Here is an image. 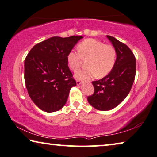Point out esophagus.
Returning a JSON list of instances; mask_svg holds the SVG:
<instances>
[{
	"instance_id": "34e87169",
	"label": "esophagus",
	"mask_w": 157,
	"mask_h": 157,
	"mask_svg": "<svg viewBox=\"0 0 157 157\" xmlns=\"http://www.w3.org/2000/svg\"><path fill=\"white\" fill-rule=\"evenodd\" d=\"M81 81H80V80H77L76 81V84H77V86H80V85L81 84Z\"/></svg>"
}]
</instances>
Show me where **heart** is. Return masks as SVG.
Returning <instances> with one entry per match:
<instances>
[{
    "label": "heart",
    "instance_id": "1",
    "mask_svg": "<svg viewBox=\"0 0 157 157\" xmlns=\"http://www.w3.org/2000/svg\"><path fill=\"white\" fill-rule=\"evenodd\" d=\"M78 52L71 51L67 56L69 67L76 71L86 60L88 67L77 71L74 74L76 79H88L97 76L102 78L108 75L113 68L116 61V51L113 46L104 44L95 39H87L77 47Z\"/></svg>",
    "mask_w": 157,
    "mask_h": 157
}]
</instances>
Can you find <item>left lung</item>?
Listing matches in <instances>:
<instances>
[{
	"label": "left lung",
	"instance_id": "1",
	"mask_svg": "<svg viewBox=\"0 0 157 157\" xmlns=\"http://www.w3.org/2000/svg\"><path fill=\"white\" fill-rule=\"evenodd\" d=\"M116 51V61L111 71L99 81L92 82L94 94L88 97L89 104L99 110H109L124 100L132 89L136 76V58L125 44L106 36Z\"/></svg>",
	"mask_w": 157,
	"mask_h": 157
}]
</instances>
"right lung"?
<instances>
[{
  "mask_svg": "<svg viewBox=\"0 0 157 157\" xmlns=\"http://www.w3.org/2000/svg\"><path fill=\"white\" fill-rule=\"evenodd\" d=\"M82 38L51 37L35 45L25 58V86L30 99L43 111L52 113L61 109L70 89L76 86L67 56Z\"/></svg>",
  "mask_w": 157,
  "mask_h": 157,
  "instance_id": "obj_1",
  "label": "right lung"
}]
</instances>
